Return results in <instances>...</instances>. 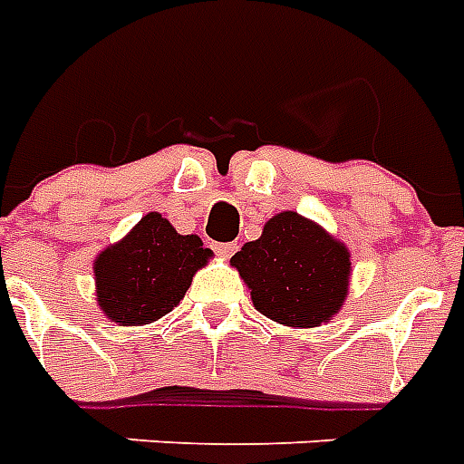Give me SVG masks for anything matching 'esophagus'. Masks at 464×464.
<instances>
[{"mask_svg":"<svg viewBox=\"0 0 464 464\" xmlns=\"http://www.w3.org/2000/svg\"><path fill=\"white\" fill-rule=\"evenodd\" d=\"M211 247H214V253L221 255V257H231V255L238 250V246H236V243H214Z\"/></svg>","mask_w":464,"mask_h":464,"instance_id":"obj_1","label":"esophagus"}]
</instances>
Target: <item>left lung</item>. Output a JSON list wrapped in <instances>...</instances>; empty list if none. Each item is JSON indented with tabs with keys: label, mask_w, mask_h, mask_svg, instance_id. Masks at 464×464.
Masks as SVG:
<instances>
[{
	"label": "left lung",
	"mask_w": 464,
	"mask_h": 464,
	"mask_svg": "<svg viewBox=\"0 0 464 464\" xmlns=\"http://www.w3.org/2000/svg\"><path fill=\"white\" fill-rule=\"evenodd\" d=\"M231 265L250 286L255 308L291 327L327 323L344 304L352 267L346 247L296 211L269 218Z\"/></svg>",
	"instance_id": "1"
}]
</instances>
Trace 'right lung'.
Returning <instances> with one entry per match:
<instances>
[{
	"label": "right lung",
	"instance_id": "obj_1",
	"mask_svg": "<svg viewBox=\"0 0 464 464\" xmlns=\"http://www.w3.org/2000/svg\"><path fill=\"white\" fill-rule=\"evenodd\" d=\"M211 257L197 236H180L151 211L96 260L98 305L112 323L147 324L185 296L192 275Z\"/></svg>",
	"mask_w": 464,
	"mask_h": 464
}]
</instances>
